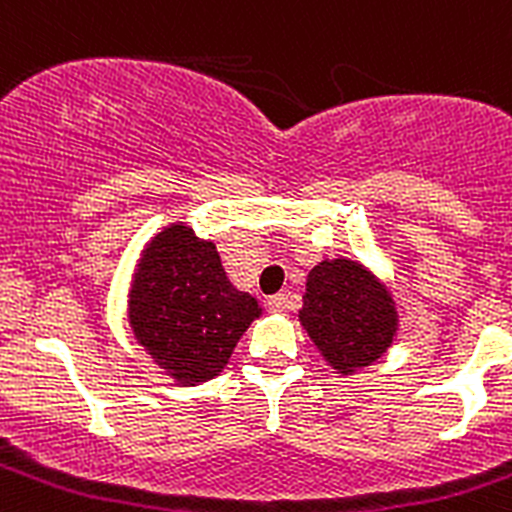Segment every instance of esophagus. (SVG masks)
<instances>
[{
  "label": "esophagus",
  "mask_w": 512,
  "mask_h": 512,
  "mask_svg": "<svg viewBox=\"0 0 512 512\" xmlns=\"http://www.w3.org/2000/svg\"><path fill=\"white\" fill-rule=\"evenodd\" d=\"M292 295H287V292H280V295H272L270 300H267V307H270L272 312H287L292 310Z\"/></svg>",
  "instance_id": "1"
}]
</instances>
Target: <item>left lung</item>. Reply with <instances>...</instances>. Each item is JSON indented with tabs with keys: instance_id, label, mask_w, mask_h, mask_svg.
Listing matches in <instances>:
<instances>
[{
	"instance_id": "obj_1",
	"label": "left lung",
	"mask_w": 512,
	"mask_h": 512,
	"mask_svg": "<svg viewBox=\"0 0 512 512\" xmlns=\"http://www.w3.org/2000/svg\"><path fill=\"white\" fill-rule=\"evenodd\" d=\"M300 322L340 375L380 360L398 332V307L388 287L360 262L322 260L310 270Z\"/></svg>"
}]
</instances>
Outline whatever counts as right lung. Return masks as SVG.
Here are the masks:
<instances>
[{"instance_id": "1", "label": "right lung", "mask_w": 512, "mask_h": 512, "mask_svg": "<svg viewBox=\"0 0 512 512\" xmlns=\"http://www.w3.org/2000/svg\"><path fill=\"white\" fill-rule=\"evenodd\" d=\"M127 312L147 355L177 385H200L225 370L262 307L232 287L215 242L175 222L142 250Z\"/></svg>"}]
</instances>
